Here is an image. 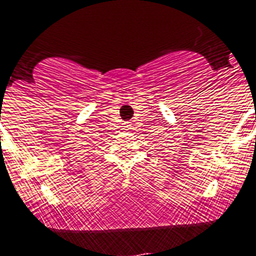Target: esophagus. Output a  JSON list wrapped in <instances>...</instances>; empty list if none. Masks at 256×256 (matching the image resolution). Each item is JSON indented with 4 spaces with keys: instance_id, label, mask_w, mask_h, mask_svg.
<instances>
[{
    "instance_id": "34e87169",
    "label": "esophagus",
    "mask_w": 256,
    "mask_h": 256,
    "mask_svg": "<svg viewBox=\"0 0 256 256\" xmlns=\"http://www.w3.org/2000/svg\"><path fill=\"white\" fill-rule=\"evenodd\" d=\"M122 128H124V130H126V131H128L131 128V124L128 122V121H125V122L122 124Z\"/></svg>"
}]
</instances>
